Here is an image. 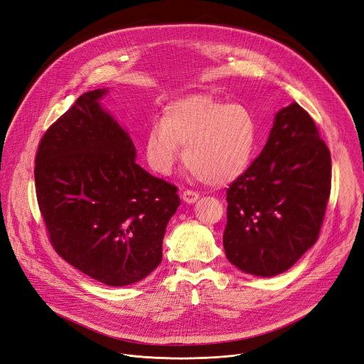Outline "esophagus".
<instances>
[{
    "label": "esophagus",
    "mask_w": 364,
    "mask_h": 364,
    "mask_svg": "<svg viewBox=\"0 0 364 364\" xmlns=\"http://www.w3.org/2000/svg\"><path fill=\"white\" fill-rule=\"evenodd\" d=\"M199 199V193L193 192V191H184L183 192V200L187 203H193Z\"/></svg>",
    "instance_id": "esophagus-1"
}]
</instances>
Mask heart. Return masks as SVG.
<instances>
[{
    "label": "heart",
    "instance_id": "1",
    "mask_svg": "<svg viewBox=\"0 0 364 364\" xmlns=\"http://www.w3.org/2000/svg\"><path fill=\"white\" fill-rule=\"evenodd\" d=\"M257 143V122L247 105L193 93L164 108L146 134L144 153L151 169L169 173L184 146L186 168L205 184L223 186L242 176Z\"/></svg>",
    "mask_w": 364,
    "mask_h": 364
}]
</instances>
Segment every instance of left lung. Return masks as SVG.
<instances>
[{"instance_id": "obj_1", "label": "left lung", "mask_w": 364, "mask_h": 364, "mask_svg": "<svg viewBox=\"0 0 364 364\" xmlns=\"http://www.w3.org/2000/svg\"><path fill=\"white\" fill-rule=\"evenodd\" d=\"M331 187V157L297 102L275 116L266 146L230 183L223 247L238 269L274 277L317 242Z\"/></svg>"}]
</instances>
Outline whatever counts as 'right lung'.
<instances>
[{
  "mask_svg": "<svg viewBox=\"0 0 364 364\" xmlns=\"http://www.w3.org/2000/svg\"><path fill=\"white\" fill-rule=\"evenodd\" d=\"M105 93H83L46 131L34 177L55 251L87 277L122 287L162 262L180 198L176 186L136 164L129 135L100 105Z\"/></svg>",
  "mask_w": 364,
  "mask_h": 364,
  "instance_id": "add662e5",
  "label": "right lung"
}]
</instances>
